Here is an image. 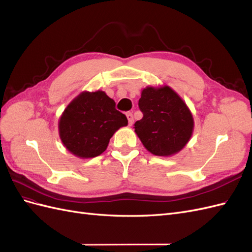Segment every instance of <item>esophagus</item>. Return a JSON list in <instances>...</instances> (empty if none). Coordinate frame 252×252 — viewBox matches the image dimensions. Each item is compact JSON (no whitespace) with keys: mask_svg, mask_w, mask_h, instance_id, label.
Masks as SVG:
<instances>
[{"mask_svg":"<svg viewBox=\"0 0 252 252\" xmlns=\"http://www.w3.org/2000/svg\"><path fill=\"white\" fill-rule=\"evenodd\" d=\"M126 117H127L129 125L131 126V125L133 124V116H132V113H131V112H127V113H126Z\"/></svg>","mask_w":252,"mask_h":252,"instance_id":"34e87169","label":"esophagus"}]
</instances>
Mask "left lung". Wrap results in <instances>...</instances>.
<instances>
[{
	"label": "left lung",
	"mask_w": 252,
	"mask_h": 252,
	"mask_svg": "<svg viewBox=\"0 0 252 252\" xmlns=\"http://www.w3.org/2000/svg\"><path fill=\"white\" fill-rule=\"evenodd\" d=\"M139 107L143 118L135 122L134 132L150 154L170 157L186 146L194 121L186 103L171 87L144 88Z\"/></svg>",
	"instance_id": "8db88e82"
}]
</instances>
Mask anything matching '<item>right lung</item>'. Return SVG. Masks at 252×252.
Wrapping results in <instances>:
<instances>
[{"mask_svg": "<svg viewBox=\"0 0 252 252\" xmlns=\"http://www.w3.org/2000/svg\"><path fill=\"white\" fill-rule=\"evenodd\" d=\"M128 125L125 114L102 90L83 91L67 105L59 120V134L66 149L80 158L102 155L111 136Z\"/></svg>", "mask_w": 252, "mask_h": 252, "instance_id": "right-lung-1", "label": "right lung"}]
</instances>
